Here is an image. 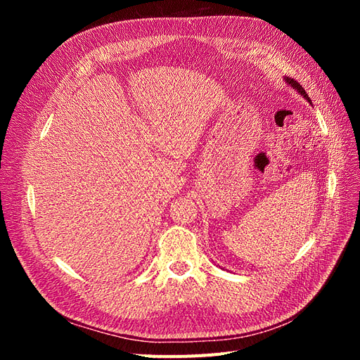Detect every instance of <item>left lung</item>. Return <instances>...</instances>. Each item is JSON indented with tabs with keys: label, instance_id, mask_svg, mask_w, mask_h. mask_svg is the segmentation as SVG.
I'll list each match as a JSON object with an SVG mask.
<instances>
[{
	"label": "left lung",
	"instance_id": "obj_1",
	"mask_svg": "<svg viewBox=\"0 0 360 360\" xmlns=\"http://www.w3.org/2000/svg\"><path fill=\"white\" fill-rule=\"evenodd\" d=\"M287 82H288V85H291L292 86V89L294 90H297L303 97H304V99H307L309 103H311V99H309V97H308V94H307V91H304V89H303V86L297 82V81H294V79H291V78H288V76H287V78H284Z\"/></svg>",
	"mask_w": 360,
	"mask_h": 360
}]
</instances>
